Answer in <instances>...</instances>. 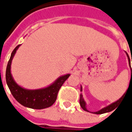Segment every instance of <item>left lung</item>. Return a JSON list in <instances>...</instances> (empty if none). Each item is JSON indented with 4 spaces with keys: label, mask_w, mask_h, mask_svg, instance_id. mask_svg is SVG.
I'll return each instance as SVG.
<instances>
[{
    "label": "left lung",
    "mask_w": 132,
    "mask_h": 132,
    "mask_svg": "<svg viewBox=\"0 0 132 132\" xmlns=\"http://www.w3.org/2000/svg\"><path fill=\"white\" fill-rule=\"evenodd\" d=\"M127 55L128 59H129V66H130V67H131L130 59H129V56L128 54H127ZM131 61H132V56H131ZM131 77H132V69H131ZM131 80H130V83H131ZM130 83H129V84H130ZM80 91H82V88H80ZM125 95H123V96H122V97L119 100H117V101H116L115 102H113L112 104H111V105H110L109 106H108V107H106V108H103V109L100 110V111H97V112H93V113L96 114H100L106 113V112H111V111H112L113 110H114V109H115V107H116L117 105V104L119 103V101H120V100H122V97H124ZM80 107L83 108V110H84L85 111H87V112H88V111L87 110V109L86 108V102H85L84 100H83V95H80Z\"/></svg>",
    "instance_id": "obj_1"
}]
</instances>
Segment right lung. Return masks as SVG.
<instances>
[{"label":"right lung","instance_id":"add662e5","mask_svg":"<svg viewBox=\"0 0 132 132\" xmlns=\"http://www.w3.org/2000/svg\"><path fill=\"white\" fill-rule=\"evenodd\" d=\"M19 46L20 44L14 49L7 63L5 73V79L7 86L15 99L24 107L37 110L49 108L55 102L59 89L70 76V74L65 75L59 78L52 85L46 88L31 90L20 87L14 81L10 73V65L12 59Z\"/></svg>","mask_w":132,"mask_h":132}]
</instances>
